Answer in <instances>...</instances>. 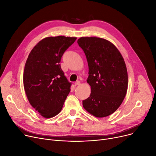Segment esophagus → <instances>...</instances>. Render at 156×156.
<instances>
[{"instance_id": "obj_1", "label": "esophagus", "mask_w": 156, "mask_h": 156, "mask_svg": "<svg viewBox=\"0 0 156 156\" xmlns=\"http://www.w3.org/2000/svg\"><path fill=\"white\" fill-rule=\"evenodd\" d=\"M75 85L76 86H77V85H80V81H76L75 83Z\"/></svg>"}]
</instances>
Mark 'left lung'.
Returning a JSON list of instances; mask_svg holds the SVG:
<instances>
[{
  "label": "left lung",
  "mask_w": 156,
  "mask_h": 156,
  "mask_svg": "<svg viewBox=\"0 0 156 156\" xmlns=\"http://www.w3.org/2000/svg\"><path fill=\"white\" fill-rule=\"evenodd\" d=\"M79 46L88 64L87 83L90 97L83 101L84 109L97 118L111 115L123 101L128 88V73L123 57L109 41L99 37H81Z\"/></svg>",
  "instance_id": "8db88e82"
}]
</instances>
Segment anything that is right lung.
I'll return each instance as SVG.
<instances>
[{
	"label": "right lung",
	"mask_w": 156,
	"mask_h": 156,
	"mask_svg": "<svg viewBox=\"0 0 156 156\" xmlns=\"http://www.w3.org/2000/svg\"><path fill=\"white\" fill-rule=\"evenodd\" d=\"M76 37H46L33 48L24 66L23 85L28 100L42 116L58 114L68 95L71 83L61 68L64 52Z\"/></svg>",
	"instance_id": "right-lung-1"
}]
</instances>
